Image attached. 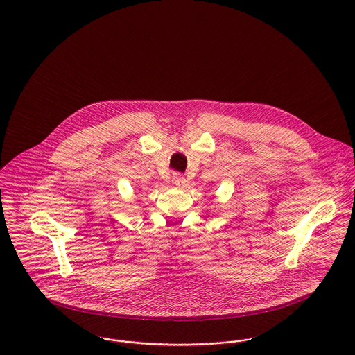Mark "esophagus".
I'll list each match as a JSON object with an SVG mask.
<instances>
[{
    "label": "esophagus",
    "instance_id": "34e87169",
    "mask_svg": "<svg viewBox=\"0 0 355 355\" xmlns=\"http://www.w3.org/2000/svg\"><path fill=\"white\" fill-rule=\"evenodd\" d=\"M172 180H173V183H175L176 186H183V184H184V182H186L184 176H183V175H180V173H175Z\"/></svg>",
    "mask_w": 355,
    "mask_h": 355
}]
</instances>
